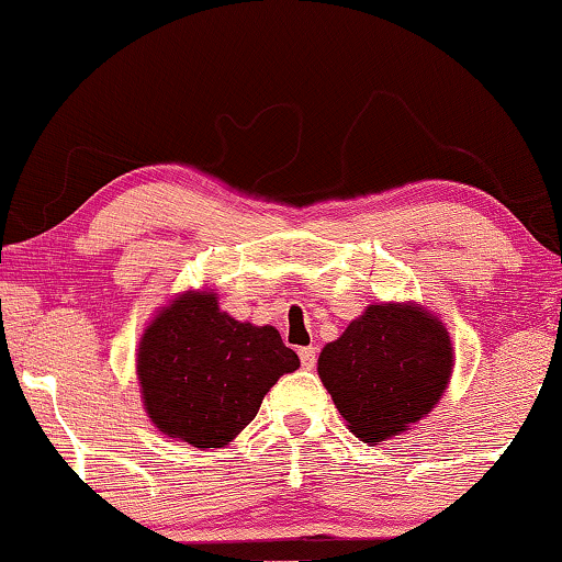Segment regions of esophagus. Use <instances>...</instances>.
Segmentation results:
<instances>
[{"instance_id": "esophagus-1", "label": "esophagus", "mask_w": 562, "mask_h": 562, "mask_svg": "<svg viewBox=\"0 0 562 562\" xmlns=\"http://www.w3.org/2000/svg\"><path fill=\"white\" fill-rule=\"evenodd\" d=\"M299 360H301V364H304L306 370H312L314 364H316V349L314 347H301L299 349Z\"/></svg>"}]
</instances>
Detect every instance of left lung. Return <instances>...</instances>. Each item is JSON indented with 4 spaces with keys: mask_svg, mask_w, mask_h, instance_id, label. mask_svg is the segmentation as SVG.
<instances>
[{
    "mask_svg": "<svg viewBox=\"0 0 562 562\" xmlns=\"http://www.w3.org/2000/svg\"><path fill=\"white\" fill-rule=\"evenodd\" d=\"M449 331L418 306H368L319 355V378L352 434L397 436L438 403L451 378Z\"/></svg>",
    "mask_w": 562,
    "mask_h": 562,
    "instance_id": "obj_1",
    "label": "left lung"
}]
</instances>
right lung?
Segmentation results:
<instances>
[{"mask_svg": "<svg viewBox=\"0 0 562 562\" xmlns=\"http://www.w3.org/2000/svg\"><path fill=\"white\" fill-rule=\"evenodd\" d=\"M296 368L279 331L235 322L215 294H184L167 306L144 331L136 364L154 426L198 449L233 441L276 380Z\"/></svg>", "mask_w": 562, "mask_h": 562, "instance_id": "add662e5", "label": "right lung"}]
</instances>
